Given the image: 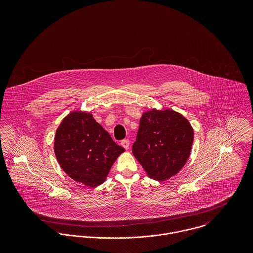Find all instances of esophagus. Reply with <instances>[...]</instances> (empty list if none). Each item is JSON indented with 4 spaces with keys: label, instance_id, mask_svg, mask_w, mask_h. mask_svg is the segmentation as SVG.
<instances>
[{
    "label": "esophagus",
    "instance_id": "obj_1",
    "mask_svg": "<svg viewBox=\"0 0 253 253\" xmlns=\"http://www.w3.org/2000/svg\"><path fill=\"white\" fill-rule=\"evenodd\" d=\"M121 145H122L126 150H127V149L129 148V140H128V139H124V140L121 141Z\"/></svg>",
    "mask_w": 253,
    "mask_h": 253
}]
</instances>
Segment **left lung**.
I'll use <instances>...</instances> for the list:
<instances>
[{"label": "left lung", "instance_id": "left-lung-1", "mask_svg": "<svg viewBox=\"0 0 253 253\" xmlns=\"http://www.w3.org/2000/svg\"><path fill=\"white\" fill-rule=\"evenodd\" d=\"M193 140V128L179 113L153 109L140 119L132 153L148 176L164 181L184 167Z\"/></svg>", "mask_w": 253, "mask_h": 253}]
</instances>
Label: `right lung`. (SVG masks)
<instances>
[{"label": "right lung", "mask_w": 253, "mask_h": 253, "mask_svg": "<svg viewBox=\"0 0 253 253\" xmlns=\"http://www.w3.org/2000/svg\"><path fill=\"white\" fill-rule=\"evenodd\" d=\"M125 149L85 112H73L60 124L54 152L63 170L75 181L89 187L102 184Z\"/></svg>", "instance_id": "right-lung-1"}]
</instances>
